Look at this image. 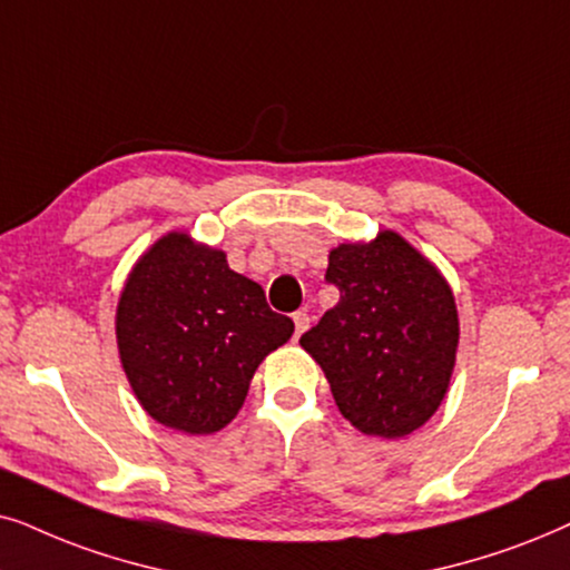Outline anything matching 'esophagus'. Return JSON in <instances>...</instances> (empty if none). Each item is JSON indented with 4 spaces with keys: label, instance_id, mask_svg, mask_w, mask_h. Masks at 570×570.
<instances>
[{
    "label": "esophagus",
    "instance_id": "1",
    "mask_svg": "<svg viewBox=\"0 0 570 570\" xmlns=\"http://www.w3.org/2000/svg\"><path fill=\"white\" fill-rule=\"evenodd\" d=\"M307 328H309V315L305 313V309L294 313V338H299Z\"/></svg>",
    "mask_w": 570,
    "mask_h": 570
}]
</instances>
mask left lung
Wrapping results in <instances>:
<instances>
[{"label": "left lung", "instance_id": "obj_1", "mask_svg": "<svg viewBox=\"0 0 570 570\" xmlns=\"http://www.w3.org/2000/svg\"><path fill=\"white\" fill-rule=\"evenodd\" d=\"M325 281L341 299L299 338L302 348L356 430L412 435L443 404L456 367L459 309L449 281L393 229L333 247Z\"/></svg>", "mask_w": 570, "mask_h": 570}]
</instances>
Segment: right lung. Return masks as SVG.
I'll return each instance as SVG.
<instances>
[{
    "label": "right lung",
    "mask_w": 570,
    "mask_h": 570,
    "mask_svg": "<svg viewBox=\"0 0 570 570\" xmlns=\"http://www.w3.org/2000/svg\"><path fill=\"white\" fill-rule=\"evenodd\" d=\"M114 328L140 406L164 428L210 435L237 416L257 364L294 323L229 268L224 249L169 232L127 273Z\"/></svg>",
    "instance_id": "add662e5"
}]
</instances>
